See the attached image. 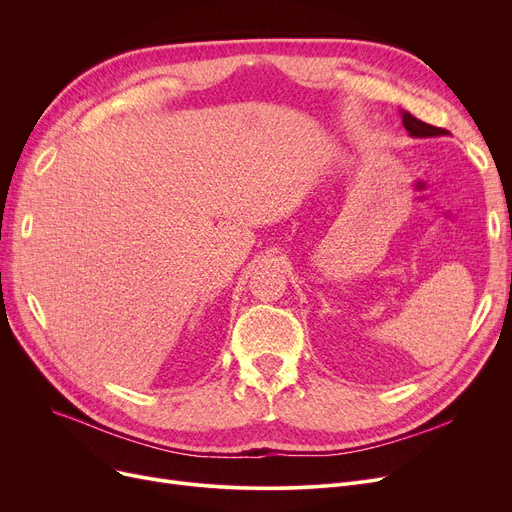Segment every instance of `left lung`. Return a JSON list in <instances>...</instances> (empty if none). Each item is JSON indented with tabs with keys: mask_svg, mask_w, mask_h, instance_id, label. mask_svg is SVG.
Segmentation results:
<instances>
[{
	"mask_svg": "<svg viewBox=\"0 0 512 512\" xmlns=\"http://www.w3.org/2000/svg\"><path fill=\"white\" fill-rule=\"evenodd\" d=\"M402 124H405L411 137H438V134H446L444 128L425 124V122L417 120L411 112H402Z\"/></svg>",
	"mask_w": 512,
	"mask_h": 512,
	"instance_id": "1",
	"label": "left lung"
}]
</instances>
